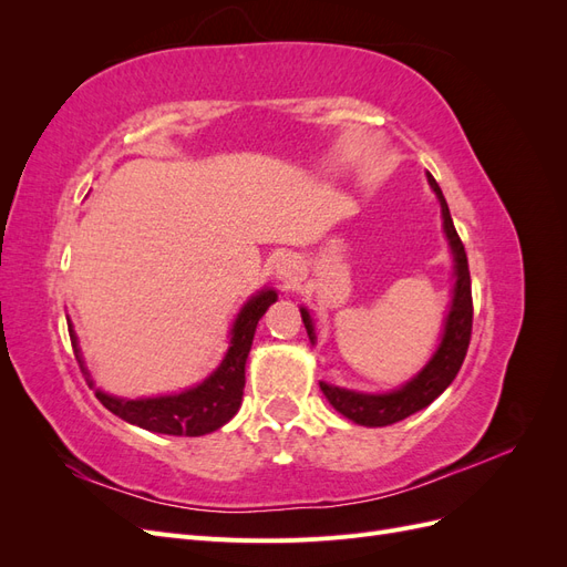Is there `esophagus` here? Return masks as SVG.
<instances>
[{
	"label": "esophagus",
	"mask_w": 567,
	"mask_h": 567,
	"mask_svg": "<svg viewBox=\"0 0 567 567\" xmlns=\"http://www.w3.org/2000/svg\"><path fill=\"white\" fill-rule=\"evenodd\" d=\"M305 265L296 255H281L277 260V279L284 284V288H296L302 281Z\"/></svg>",
	"instance_id": "esophagus-1"
}]
</instances>
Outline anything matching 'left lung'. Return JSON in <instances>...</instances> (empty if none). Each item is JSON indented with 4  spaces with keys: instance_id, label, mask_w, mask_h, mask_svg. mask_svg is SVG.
<instances>
[{
    "instance_id": "obj_1",
    "label": "left lung",
    "mask_w": 567,
    "mask_h": 567,
    "mask_svg": "<svg viewBox=\"0 0 567 567\" xmlns=\"http://www.w3.org/2000/svg\"><path fill=\"white\" fill-rule=\"evenodd\" d=\"M427 184L435 192L440 208H442V227L447 234V241L454 255V290H452V305L447 321H444V333L440 340V348L431 357L419 375H414L409 383H404L400 390L385 392V394H369V392H354L346 388H336L329 383H319L326 400L346 419L369 425L381 427L398 423L416 411L425 409L435 398L450 388V383L456 379V373L466 359L468 342H471V329H473V296H471V271H468V257L463 250L461 238L454 229V221L450 215V205L442 196V188L435 182V177L427 173ZM302 323L307 329V336L315 342V326L310 319V312L300 307Z\"/></svg>"
}]
</instances>
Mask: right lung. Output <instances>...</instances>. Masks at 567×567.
I'll return each instance as SVG.
<instances>
[{"label":"right lung","mask_w":567,"mask_h":567,"mask_svg":"<svg viewBox=\"0 0 567 567\" xmlns=\"http://www.w3.org/2000/svg\"><path fill=\"white\" fill-rule=\"evenodd\" d=\"M271 302H277V290L265 288L244 305V310L238 312L234 321L231 342L225 359H221V364L196 388H188L179 394H163V398L146 400H123L96 390L99 402L109 411H113L115 416L132 425H140L151 433L198 437L217 431V427L225 425L236 414L238 406H241L246 388V359L252 346V336L257 329V321L262 319ZM68 331H71L73 348L80 357L78 336L73 331V326H68Z\"/></svg>","instance_id":"obj_1"}]
</instances>
